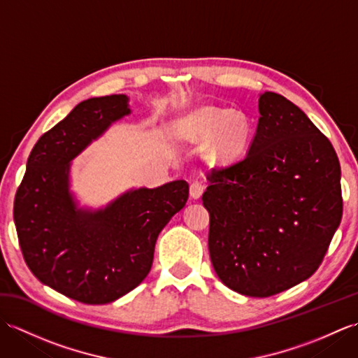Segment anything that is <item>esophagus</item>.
I'll list each match as a JSON object with an SVG mask.
<instances>
[{
    "label": "esophagus",
    "mask_w": 358,
    "mask_h": 358,
    "mask_svg": "<svg viewBox=\"0 0 358 358\" xmlns=\"http://www.w3.org/2000/svg\"><path fill=\"white\" fill-rule=\"evenodd\" d=\"M203 191H204V186H203L201 181H192L191 187H189V194H191L194 200H199L200 196L203 195Z\"/></svg>",
    "instance_id": "esophagus-1"
}]
</instances>
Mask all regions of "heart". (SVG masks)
<instances>
[{
    "label": "heart",
    "mask_w": 358,
    "mask_h": 358,
    "mask_svg": "<svg viewBox=\"0 0 358 358\" xmlns=\"http://www.w3.org/2000/svg\"><path fill=\"white\" fill-rule=\"evenodd\" d=\"M178 138L192 144L210 141L209 155L220 164H232L245 155L250 140L246 115L231 109L206 106L180 121Z\"/></svg>",
    "instance_id": "heart-1"
}]
</instances>
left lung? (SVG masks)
Masks as SVG:
<instances>
[{
    "mask_svg": "<svg viewBox=\"0 0 358 358\" xmlns=\"http://www.w3.org/2000/svg\"><path fill=\"white\" fill-rule=\"evenodd\" d=\"M246 157L208 175L210 262L223 283L271 296L318 269L343 214L340 163L331 141L283 95L258 100Z\"/></svg>",
    "mask_w": 358,
    "mask_h": 358,
    "instance_id": "8db88e82",
    "label": "left lung"
}]
</instances>
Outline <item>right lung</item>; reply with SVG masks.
I'll use <instances>...</instances> for the list:
<instances>
[{
  "label": "right lung",
  "mask_w": 358,
  "mask_h": 358,
  "mask_svg": "<svg viewBox=\"0 0 358 358\" xmlns=\"http://www.w3.org/2000/svg\"><path fill=\"white\" fill-rule=\"evenodd\" d=\"M127 95L89 98L36 141L15 195L22 257L43 285L86 305H106L148 277L158 234L185 208V180L129 189L104 208L80 206L72 159L129 115Z\"/></svg>",
  "instance_id": "obj_1"
}]
</instances>
